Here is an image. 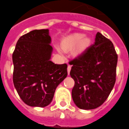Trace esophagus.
<instances>
[{
	"label": "esophagus",
	"instance_id": "34e87169",
	"mask_svg": "<svg viewBox=\"0 0 129 129\" xmlns=\"http://www.w3.org/2000/svg\"><path fill=\"white\" fill-rule=\"evenodd\" d=\"M71 66L70 65H69L68 67V75H69V73H70V71H71Z\"/></svg>",
	"mask_w": 129,
	"mask_h": 129
}]
</instances>
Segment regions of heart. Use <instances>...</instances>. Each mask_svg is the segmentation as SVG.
<instances>
[{
	"label": "heart",
	"instance_id": "heart-1",
	"mask_svg": "<svg viewBox=\"0 0 129 129\" xmlns=\"http://www.w3.org/2000/svg\"><path fill=\"white\" fill-rule=\"evenodd\" d=\"M84 35L81 34H75L71 36L67 37L65 39H63L61 43L62 47L64 49H69L70 48L73 47L74 46L77 45L80 41H81L79 43L78 47V52L83 51L84 49L89 44V40L88 38H84L82 40L83 38Z\"/></svg>",
	"mask_w": 129,
	"mask_h": 129
}]
</instances>
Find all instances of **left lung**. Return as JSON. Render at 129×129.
<instances>
[{"mask_svg": "<svg viewBox=\"0 0 129 129\" xmlns=\"http://www.w3.org/2000/svg\"><path fill=\"white\" fill-rule=\"evenodd\" d=\"M117 63L112 42L99 32L93 45L69 61L75 80L72 98L78 108L95 109L105 103L116 82Z\"/></svg>", "mask_w": 129, "mask_h": 129, "instance_id": "obj_1", "label": "left lung"}]
</instances>
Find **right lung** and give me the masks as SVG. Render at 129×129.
Returning a JSON list of instances; mask_svg holds the SVG:
<instances>
[{"label":"right lung","instance_id":"obj_1","mask_svg":"<svg viewBox=\"0 0 129 129\" xmlns=\"http://www.w3.org/2000/svg\"><path fill=\"white\" fill-rule=\"evenodd\" d=\"M51 41L48 29L34 30L19 39L12 54L13 84L28 106L49 105L57 86L68 75V65L50 60Z\"/></svg>","mask_w":129,"mask_h":129}]
</instances>
